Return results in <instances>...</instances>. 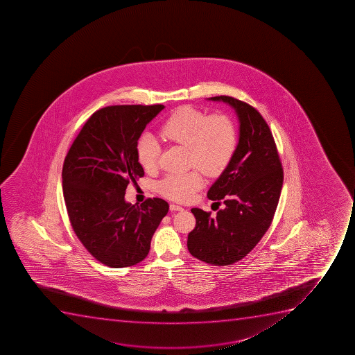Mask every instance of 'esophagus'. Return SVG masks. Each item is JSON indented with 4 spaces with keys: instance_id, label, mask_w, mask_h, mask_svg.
Returning a JSON list of instances; mask_svg holds the SVG:
<instances>
[{
    "instance_id": "obj_1",
    "label": "esophagus",
    "mask_w": 355,
    "mask_h": 355,
    "mask_svg": "<svg viewBox=\"0 0 355 355\" xmlns=\"http://www.w3.org/2000/svg\"><path fill=\"white\" fill-rule=\"evenodd\" d=\"M170 209L173 211H183L184 208L182 207V206H180V205L171 204L170 205Z\"/></svg>"
}]
</instances>
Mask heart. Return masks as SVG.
<instances>
[{
	"label": "heart",
	"instance_id": "obj_1",
	"mask_svg": "<svg viewBox=\"0 0 355 355\" xmlns=\"http://www.w3.org/2000/svg\"><path fill=\"white\" fill-rule=\"evenodd\" d=\"M158 134L170 144L189 148V161L208 175H221L235 155L239 144L237 128L225 113H206L192 106L175 110L163 121ZM161 148L151 135H144L137 144V159L146 171L158 166ZM204 175L199 168L185 173L165 175L158 184L164 197L175 201H189L204 185Z\"/></svg>",
	"mask_w": 355,
	"mask_h": 355
}]
</instances>
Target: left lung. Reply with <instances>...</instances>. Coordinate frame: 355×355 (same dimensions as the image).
Listing matches in <instances>:
<instances>
[{"label": "left lung", "mask_w": 355, "mask_h": 355, "mask_svg": "<svg viewBox=\"0 0 355 355\" xmlns=\"http://www.w3.org/2000/svg\"><path fill=\"white\" fill-rule=\"evenodd\" d=\"M211 101L228 103L239 120L235 155L207 197L223 209L192 208L196 228L187 237V249L197 259L214 266L243 259L270 228L280 199L284 168L270 127L253 106L229 96Z\"/></svg>", "instance_id": "left-lung-1"}]
</instances>
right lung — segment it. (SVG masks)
I'll list each match as a JSON object with an SVG mask.
<instances>
[{
	"instance_id": "1",
	"label": "right lung",
	"mask_w": 355,
	"mask_h": 355,
	"mask_svg": "<svg viewBox=\"0 0 355 355\" xmlns=\"http://www.w3.org/2000/svg\"><path fill=\"white\" fill-rule=\"evenodd\" d=\"M164 105H112L87 120L64 158L62 187L71 228L95 259L112 268L137 265L168 204L148 198L127 204L130 183L144 177L137 159L141 134Z\"/></svg>"
}]
</instances>
